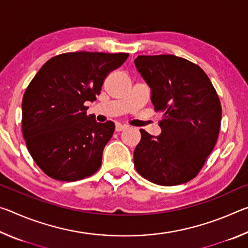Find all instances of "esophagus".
Here are the masks:
<instances>
[{"instance_id": "esophagus-1", "label": "esophagus", "mask_w": 248, "mask_h": 248, "mask_svg": "<svg viewBox=\"0 0 248 248\" xmlns=\"http://www.w3.org/2000/svg\"><path fill=\"white\" fill-rule=\"evenodd\" d=\"M128 128V125L125 124H116V131L117 132H120L123 131V130H125Z\"/></svg>"}]
</instances>
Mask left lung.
<instances>
[{
  "label": "left lung",
  "instance_id": "1",
  "mask_svg": "<svg viewBox=\"0 0 248 248\" xmlns=\"http://www.w3.org/2000/svg\"><path fill=\"white\" fill-rule=\"evenodd\" d=\"M134 63L151 87V100L162 133L153 137L141 129L133 154L142 177L161 186L195 178L217 143L222 108L204 71L173 54L139 56Z\"/></svg>",
  "mask_w": 248,
  "mask_h": 248
}]
</instances>
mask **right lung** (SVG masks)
<instances>
[{"mask_svg":"<svg viewBox=\"0 0 248 248\" xmlns=\"http://www.w3.org/2000/svg\"><path fill=\"white\" fill-rule=\"evenodd\" d=\"M129 53L68 52L41 66L25 91L22 129L27 149L46 175L61 182L92 176L102 165L103 150L115 124L87 116L107 75Z\"/></svg>","mask_w":248,"mask_h":248,"instance_id":"1","label":"right lung"}]
</instances>
